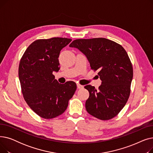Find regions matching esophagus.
I'll use <instances>...</instances> for the list:
<instances>
[{
    "label": "esophagus",
    "instance_id": "esophagus-1",
    "mask_svg": "<svg viewBox=\"0 0 153 153\" xmlns=\"http://www.w3.org/2000/svg\"><path fill=\"white\" fill-rule=\"evenodd\" d=\"M77 89H83V88H84L83 85H80L79 84H77Z\"/></svg>",
    "mask_w": 153,
    "mask_h": 153
}]
</instances>
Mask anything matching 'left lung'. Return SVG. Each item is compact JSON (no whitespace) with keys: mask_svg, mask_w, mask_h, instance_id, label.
<instances>
[{"mask_svg":"<svg viewBox=\"0 0 153 153\" xmlns=\"http://www.w3.org/2000/svg\"><path fill=\"white\" fill-rule=\"evenodd\" d=\"M69 46L86 56L91 69L99 71L102 81L99 90L91 85L84 87L89 92L86 110L100 120L114 118L124 107L130 94L133 71L127 53L121 45L104 38L77 39Z\"/></svg>","mask_w":153,"mask_h":153,"instance_id":"1","label":"left lung"}]
</instances>
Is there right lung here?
<instances>
[{
	"mask_svg": "<svg viewBox=\"0 0 153 153\" xmlns=\"http://www.w3.org/2000/svg\"><path fill=\"white\" fill-rule=\"evenodd\" d=\"M71 41L59 37L36 40L20 60L19 77L23 97L31 110L43 118L63 114L77 89L74 82L59 84L53 74L60 69V51Z\"/></svg>",
	"mask_w": 153,
	"mask_h": 153,
	"instance_id": "obj_1",
	"label": "right lung"
}]
</instances>
